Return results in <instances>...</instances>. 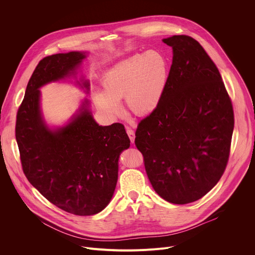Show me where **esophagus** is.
Here are the masks:
<instances>
[{
    "label": "esophagus",
    "mask_w": 255,
    "mask_h": 255,
    "mask_svg": "<svg viewBox=\"0 0 255 255\" xmlns=\"http://www.w3.org/2000/svg\"><path fill=\"white\" fill-rule=\"evenodd\" d=\"M126 132H127V134H128V136H129L131 142L133 143V142H134V139H135V132H134V130H132L130 127H127V128H126Z\"/></svg>",
    "instance_id": "esophagus-1"
}]
</instances>
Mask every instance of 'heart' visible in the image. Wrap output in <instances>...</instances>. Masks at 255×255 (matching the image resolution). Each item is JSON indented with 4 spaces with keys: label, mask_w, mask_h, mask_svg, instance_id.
<instances>
[{
    "label": "heart",
    "mask_w": 255,
    "mask_h": 255,
    "mask_svg": "<svg viewBox=\"0 0 255 255\" xmlns=\"http://www.w3.org/2000/svg\"><path fill=\"white\" fill-rule=\"evenodd\" d=\"M168 80V63L158 50L130 56L109 69L102 79L103 93H96L95 104L110 116L127 110L136 116H147L159 106Z\"/></svg>",
    "instance_id": "b5f03b06"
}]
</instances>
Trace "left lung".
Listing matches in <instances>:
<instances>
[{
    "label": "left lung",
    "instance_id": "obj_1",
    "mask_svg": "<svg viewBox=\"0 0 255 255\" xmlns=\"http://www.w3.org/2000/svg\"><path fill=\"white\" fill-rule=\"evenodd\" d=\"M163 42L173 51L167 85L156 110L139 122L135 145L154 191L185 205L223 175L234 112L219 69L196 39L174 35Z\"/></svg>",
    "mask_w": 255,
    "mask_h": 255
}]
</instances>
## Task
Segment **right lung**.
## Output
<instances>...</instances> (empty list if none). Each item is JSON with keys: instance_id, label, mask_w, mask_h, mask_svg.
I'll list each match as a JSON object with an SVG mask.
<instances>
[{"instance_id": "1", "label": "right lung", "mask_w": 255, "mask_h": 255, "mask_svg": "<svg viewBox=\"0 0 255 255\" xmlns=\"http://www.w3.org/2000/svg\"><path fill=\"white\" fill-rule=\"evenodd\" d=\"M86 57L72 51L42 58L28 82L16 118V140L29 183L59 209L79 216L106 208L118 179L119 155L130 139L121 123L99 126L88 110L63 128L50 131L39 108V88L74 71ZM89 87L87 83L84 84Z\"/></svg>"}]
</instances>
